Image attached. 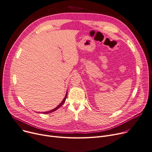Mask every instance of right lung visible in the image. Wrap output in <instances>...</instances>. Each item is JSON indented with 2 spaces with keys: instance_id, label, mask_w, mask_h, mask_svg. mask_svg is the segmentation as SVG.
I'll use <instances>...</instances> for the list:
<instances>
[{
  "instance_id": "right-lung-1",
  "label": "right lung",
  "mask_w": 152,
  "mask_h": 152,
  "mask_svg": "<svg viewBox=\"0 0 152 152\" xmlns=\"http://www.w3.org/2000/svg\"><path fill=\"white\" fill-rule=\"evenodd\" d=\"M67 94H68V93H67V92H66V95H65V98H64V99L62 100V102L60 103L56 107H55L54 109H52V110H49V111H46V112H43V114H49V113H53V112H54V111H55V110H57L60 107H61L62 105H63V104L65 102V100H66V97H67Z\"/></svg>"
}]
</instances>
